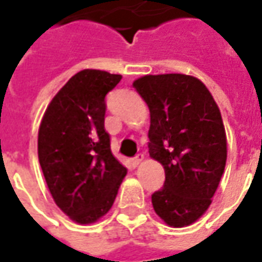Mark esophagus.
<instances>
[{
  "label": "esophagus",
  "instance_id": "obj_1",
  "mask_svg": "<svg viewBox=\"0 0 262 262\" xmlns=\"http://www.w3.org/2000/svg\"><path fill=\"white\" fill-rule=\"evenodd\" d=\"M143 159H144V156H143V154H137L136 157H133V159H132V165H133V167H137V165L142 163Z\"/></svg>",
  "mask_w": 262,
  "mask_h": 262
}]
</instances>
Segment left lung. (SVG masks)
I'll return each mask as SVG.
<instances>
[{
    "label": "left lung",
    "mask_w": 262,
    "mask_h": 262,
    "mask_svg": "<svg viewBox=\"0 0 262 262\" xmlns=\"http://www.w3.org/2000/svg\"><path fill=\"white\" fill-rule=\"evenodd\" d=\"M150 109L148 153L165 181L151 203L172 227L192 225L212 203L227 159L222 115L202 81L185 74L144 75L133 82Z\"/></svg>",
    "instance_id": "8db88e82"
}]
</instances>
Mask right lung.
<instances>
[{
    "label": "right lung",
    "instance_id": "right-lung-1",
    "mask_svg": "<svg viewBox=\"0 0 262 262\" xmlns=\"http://www.w3.org/2000/svg\"><path fill=\"white\" fill-rule=\"evenodd\" d=\"M120 74L82 70L49 103L37 136V154L54 202L80 225L112 208L126 168L111 151L105 98Z\"/></svg>",
    "mask_w": 262,
    "mask_h": 262
}]
</instances>
